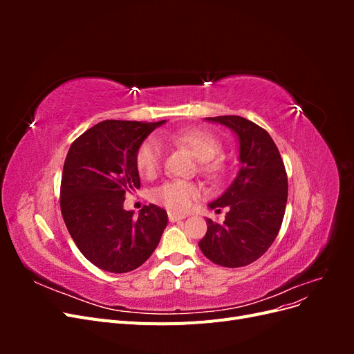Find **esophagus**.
Wrapping results in <instances>:
<instances>
[{"mask_svg": "<svg viewBox=\"0 0 354 354\" xmlns=\"http://www.w3.org/2000/svg\"><path fill=\"white\" fill-rule=\"evenodd\" d=\"M183 218H186L185 214H177V212H174V211H169V212H168V220H169L171 223L180 221V220H183Z\"/></svg>", "mask_w": 354, "mask_h": 354, "instance_id": "1", "label": "esophagus"}]
</instances>
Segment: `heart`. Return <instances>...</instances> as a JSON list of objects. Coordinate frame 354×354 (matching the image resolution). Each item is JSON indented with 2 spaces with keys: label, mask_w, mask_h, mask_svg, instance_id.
<instances>
[{
  "label": "heart",
  "mask_w": 354,
  "mask_h": 354,
  "mask_svg": "<svg viewBox=\"0 0 354 354\" xmlns=\"http://www.w3.org/2000/svg\"><path fill=\"white\" fill-rule=\"evenodd\" d=\"M167 140L185 147L199 159V171L208 180L218 181L226 174V164L217 155L221 152V140L217 134L202 128H183L167 136ZM162 164V146L155 137H149L136 152V167L140 176L152 178ZM199 187L185 180L165 181L152 192V199L171 211H187L199 198Z\"/></svg>",
  "instance_id": "heart-1"
}]
</instances>
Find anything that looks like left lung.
Masks as SVG:
<instances>
[{
	"label": "left lung",
	"mask_w": 354,
	"mask_h": 354,
	"mask_svg": "<svg viewBox=\"0 0 354 354\" xmlns=\"http://www.w3.org/2000/svg\"><path fill=\"white\" fill-rule=\"evenodd\" d=\"M239 137L241 169L230 187L209 208H227L223 223L207 220L199 248L223 267H243L270 248L282 226L288 199V176L279 149L264 128L236 115L207 118Z\"/></svg>",
	"instance_id": "8db88e82"
}]
</instances>
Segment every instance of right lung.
Here are the masks:
<instances>
[{"mask_svg":"<svg viewBox=\"0 0 354 354\" xmlns=\"http://www.w3.org/2000/svg\"><path fill=\"white\" fill-rule=\"evenodd\" d=\"M159 122L108 120L75 140L63 165L60 211L73 242L99 269L127 273L159 243L168 216L145 205L138 217L124 209L125 195L140 189L136 152Z\"/></svg>","mask_w":354,"mask_h":354,"instance_id":"add662e5","label":"right lung"}]
</instances>
